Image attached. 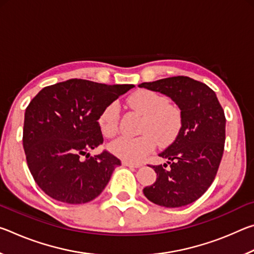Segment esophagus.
<instances>
[{"label":"esophagus","mask_w":254,"mask_h":254,"mask_svg":"<svg viewBox=\"0 0 254 254\" xmlns=\"http://www.w3.org/2000/svg\"><path fill=\"white\" fill-rule=\"evenodd\" d=\"M122 165L126 167H130V168H139V167H141V165H137V163H132V162H128L126 160L122 161Z\"/></svg>","instance_id":"esophagus-1"}]
</instances>
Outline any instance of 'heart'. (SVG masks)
<instances>
[{
  "instance_id": "b5f03b06",
  "label": "heart",
  "mask_w": 254,
  "mask_h": 254,
  "mask_svg": "<svg viewBox=\"0 0 254 254\" xmlns=\"http://www.w3.org/2000/svg\"><path fill=\"white\" fill-rule=\"evenodd\" d=\"M168 98L149 89H141L127 98L132 109L143 115L140 133L135 137L121 136L111 143L110 149L115 156L128 162H140L151 153L157 143L167 147L174 142L182 127V112L176 105L169 104ZM120 105L112 102L101 112L98 126L106 137L119 131Z\"/></svg>"
}]
</instances>
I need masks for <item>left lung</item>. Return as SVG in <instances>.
Segmentation results:
<instances>
[{
    "mask_svg": "<svg viewBox=\"0 0 254 254\" xmlns=\"http://www.w3.org/2000/svg\"><path fill=\"white\" fill-rule=\"evenodd\" d=\"M140 87L169 96L182 112L177 137L159 156L168 165L152 166L156 183L143 189L152 203L182 207L198 199L214 182L224 151L225 115L215 92L207 85L186 76H174ZM151 167V166H150Z\"/></svg>",
    "mask_w": 254,
    "mask_h": 254,
    "instance_id": "left-lung-1",
    "label": "left lung"
}]
</instances>
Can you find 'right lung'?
Segmentation results:
<instances>
[{
  "label": "right lung",
  "instance_id": "right-lung-1",
  "mask_svg": "<svg viewBox=\"0 0 254 254\" xmlns=\"http://www.w3.org/2000/svg\"><path fill=\"white\" fill-rule=\"evenodd\" d=\"M132 87L72 78L47 86L32 98L22 141L41 190L68 204L87 203L101 194L121 160L107 150L94 157L87 151L104 141L98 126L103 109Z\"/></svg>",
  "mask_w": 254,
  "mask_h": 254
}]
</instances>
